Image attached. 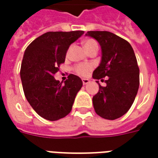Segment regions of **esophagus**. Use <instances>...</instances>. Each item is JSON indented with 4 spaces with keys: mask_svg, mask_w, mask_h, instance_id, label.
Returning <instances> with one entry per match:
<instances>
[{
    "mask_svg": "<svg viewBox=\"0 0 158 158\" xmlns=\"http://www.w3.org/2000/svg\"><path fill=\"white\" fill-rule=\"evenodd\" d=\"M89 82H90V80H88V79H87V78H84V79H82V83H83V85L88 84Z\"/></svg>",
    "mask_w": 158,
    "mask_h": 158,
    "instance_id": "1",
    "label": "esophagus"
}]
</instances>
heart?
<instances>
[{
  "instance_id": "1",
  "label": "heart",
  "mask_w": 158,
  "mask_h": 158,
  "mask_svg": "<svg viewBox=\"0 0 158 158\" xmlns=\"http://www.w3.org/2000/svg\"><path fill=\"white\" fill-rule=\"evenodd\" d=\"M83 44L87 52H90L91 50H93V49H98V43L92 39L85 40L83 42ZM92 70H93V65L91 64H77V65H75L74 67L75 72L81 77L87 76Z\"/></svg>"
}]
</instances>
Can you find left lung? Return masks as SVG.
<instances>
[{
	"label": "left lung",
	"instance_id": "8db88e82",
	"mask_svg": "<svg viewBox=\"0 0 158 158\" xmlns=\"http://www.w3.org/2000/svg\"><path fill=\"white\" fill-rule=\"evenodd\" d=\"M87 36L94 38L102 48V60L93 71V77L98 81L99 90L93 98L98 115L114 120L120 118L131 109L140 85V70L134 50L130 43L108 31H88Z\"/></svg>",
	"mask_w": 158,
	"mask_h": 158
}]
</instances>
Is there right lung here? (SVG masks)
<instances>
[{
    "label": "right lung",
    "instance_id": "obj_1",
    "mask_svg": "<svg viewBox=\"0 0 158 158\" xmlns=\"http://www.w3.org/2000/svg\"><path fill=\"white\" fill-rule=\"evenodd\" d=\"M83 33L47 32L33 40L24 52L20 71L24 95L42 118L55 121L71 111L82 81L77 76L70 74L63 83L55 80L54 75L65 62L70 45Z\"/></svg>",
    "mask_w": 158,
    "mask_h": 158
}]
</instances>
